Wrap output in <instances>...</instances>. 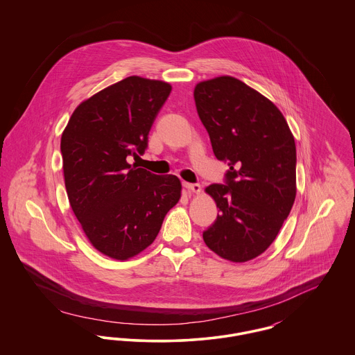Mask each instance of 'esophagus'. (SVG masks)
<instances>
[{"label": "esophagus", "instance_id": "34e87169", "mask_svg": "<svg viewBox=\"0 0 355 355\" xmlns=\"http://www.w3.org/2000/svg\"><path fill=\"white\" fill-rule=\"evenodd\" d=\"M184 187L189 193H194V194H198L201 191V185L198 184H189V182H184Z\"/></svg>", "mask_w": 355, "mask_h": 355}]
</instances>
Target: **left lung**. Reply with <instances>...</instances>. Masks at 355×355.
Returning <instances> with one entry per match:
<instances>
[{"label": "left lung", "instance_id": "obj_1", "mask_svg": "<svg viewBox=\"0 0 355 355\" xmlns=\"http://www.w3.org/2000/svg\"><path fill=\"white\" fill-rule=\"evenodd\" d=\"M194 100L214 155L230 166L226 185L205 189L220 214L203 241L223 259L250 261L272 243L295 200L294 137L269 98L232 76L198 83Z\"/></svg>", "mask_w": 355, "mask_h": 355}]
</instances>
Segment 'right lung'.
I'll return each mask as SVG.
<instances>
[{
    "label": "right lung",
    "instance_id": "right-lung-1",
    "mask_svg": "<svg viewBox=\"0 0 355 355\" xmlns=\"http://www.w3.org/2000/svg\"><path fill=\"white\" fill-rule=\"evenodd\" d=\"M171 85L130 76L81 102L61 137L69 203L100 252L126 261L150 246L166 213L181 198L177 175L130 165Z\"/></svg>",
    "mask_w": 355,
    "mask_h": 355
}]
</instances>
